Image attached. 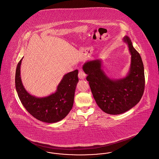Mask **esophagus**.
Returning <instances> with one entry per match:
<instances>
[{
	"label": "esophagus",
	"instance_id": "obj_1",
	"mask_svg": "<svg viewBox=\"0 0 159 159\" xmlns=\"http://www.w3.org/2000/svg\"><path fill=\"white\" fill-rule=\"evenodd\" d=\"M78 77L80 79H84L86 77V74L82 70H80L78 74Z\"/></svg>",
	"mask_w": 159,
	"mask_h": 159
}]
</instances>
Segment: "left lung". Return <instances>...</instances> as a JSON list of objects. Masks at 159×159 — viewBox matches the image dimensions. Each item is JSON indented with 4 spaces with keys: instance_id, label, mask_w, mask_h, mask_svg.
Segmentation results:
<instances>
[{
    "instance_id": "1",
    "label": "left lung",
    "mask_w": 159,
    "mask_h": 159,
    "mask_svg": "<svg viewBox=\"0 0 159 159\" xmlns=\"http://www.w3.org/2000/svg\"><path fill=\"white\" fill-rule=\"evenodd\" d=\"M123 41L128 45L131 55L129 71L125 77L118 79L108 77L102 69L99 59L87 61L82 67L97 105L109 114L128 111L139 102L144 93L145 76L141 57L128 36H125Z\"/></svg>"
}]
</instances>
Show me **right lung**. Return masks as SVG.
<instances>
[{
  "instance_id": "1",
  "label": "right lung",
  "mask_w": 159,
  "mask_h": 159,
  "mask_svg": "<svg viewBox=\"0 0 159 159\" xmlns=\"http://www.w3.org/2000/svg\"><path fill=\"white\" fill-rule=\"evenodd\" d=\"M18 62L15 73V88L18 97L26 110L39 120L55 123L63 119L71 110L78 79V70L63 76L55 92L45 97L30 94L23 86L21 78V64Z\"/></svg>"
}]
</instances>
